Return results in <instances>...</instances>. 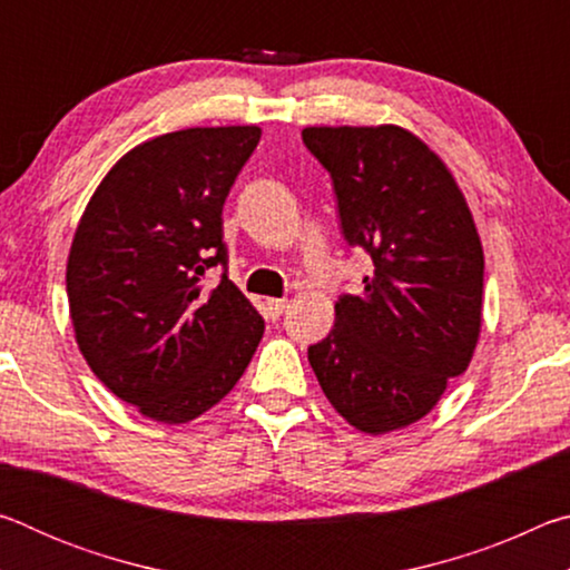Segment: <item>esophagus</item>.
<instances>
[{"instance_id": "esophagus-1", "label": "esophagus", "mask_w": 570, "mask_h": 570, "mask_svg": "<svg viewBox=\"0 0 570 570\" xmlns=\"http://www.w3.org/2000/svg\"><path fill=\"white\" fill-rule=\"evenodd\" d=\"M266 306H268V312H272L274 316H282L286 312L288 302H286V298H266Z\"/></svg>"}]
</instances>
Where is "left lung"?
<instances>
[{
	"label": "left lung",
	"instance_id": "left-lung-1",
	"mask_svg": "<svg viewBox=\"0 0 570 570\" xmlns=\"http://www.w3.org/2000/svg\"><path fill=\"white\" fill-rule=\"evenodd\" d=\"M302 138L332 173L346 240L374 266L362 294L334 304L308 364L352 428L387 435L432 412L475 354L480 234L450 168L400 125H308Z\"/></svg>",
	"mask_w": 570,
	"mask_h": 570
}]
</instances>
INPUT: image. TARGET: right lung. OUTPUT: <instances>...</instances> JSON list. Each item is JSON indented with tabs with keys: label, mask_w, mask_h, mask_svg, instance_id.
Segmentation results:
<instances>
[{
	"label": "right lung",
	"mask_w": 570,
	"mask_h": 570,
	"mask_svg": "<svg viewBox=\"0 0 570 570\" xmlns=\"http://www.w3.org/2000/svg\"><path fill=\"white\" fill-rule=\"evenodd\" d=\"M258 125L150 138L95 188L67 256L75 342L105 387L146 417L186 424L236 387L264 320L228 276L224 200Z\"/></svg>",
	"instance_id": "obj_1"
}]
</instances>
